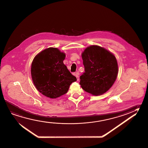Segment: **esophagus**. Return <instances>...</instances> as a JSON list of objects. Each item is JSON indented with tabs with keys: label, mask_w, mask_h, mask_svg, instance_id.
I'll use <instances>...</instances> for the list:
<instances>
[{
	"label": "esophagus",
	"mask_w": 148,
	"mask_h": 148,
	"mask_svg": "<svg viewBox=\"0 0 148 148\" xmlns=\"http://www.w3.org/2000/svg\"><path fill=\"white\" fill-rule=\"evenodd\" d=\"M79 73L77 72V73H75V77H76V78H77V81L79 80Z\"/></svg>",
	"instance_id": "obj_1"
}]
</instances>
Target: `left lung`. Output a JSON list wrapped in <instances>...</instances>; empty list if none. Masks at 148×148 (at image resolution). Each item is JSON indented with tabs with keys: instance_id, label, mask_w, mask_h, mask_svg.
<instances>
[{
	"instance_id": "8db88e82",
	"label": "left lung",
	"mask_w": 148,
	"mask_h": 148,
	"mask_svg": "<svg viewBox=\"0 0 148 148\" xmlns=\"http://www.w3.org/2000/svg\"><path fill=\"white\" fill-rule=\"evenodd\" d=\"M85 72L80 84L85 92L94 95L106 93L112 86L118 75L116 58L111 53L98 45H91L82 54Z\"/></svg>"
}]
</instances>
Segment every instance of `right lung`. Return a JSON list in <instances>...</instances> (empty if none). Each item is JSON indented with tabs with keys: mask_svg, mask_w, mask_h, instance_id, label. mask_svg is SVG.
Listing matches in <instances>:
<instances>
[{
	"mask_svg": "<svg viewBox=\"0 0 148 148\" xmlns=\"http://www.w3.org/2000/svg\"><path fill=\"white\" fill-rule=\"evenodd\" d=\"M66 55L57 48H49L36 55L31 67L33 82L38 90L48 97L56 98L67 93L75 76L63 63Z\"/></svg>",
	"mask_w": 148,
	"mask_h": 148,
	"instance_id": "1",
	"label": "right lung"
}]
</instances>
